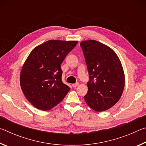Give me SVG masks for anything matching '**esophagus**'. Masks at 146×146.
Segmentation results:
<instances>
[{
	"instance_id": "34e87169",
	"label": "esophagus",
	"mask_w": 146,
	"mask_h": 146,
	"mask_svg": "<svg viewBox=\"0 0 146 146\" xmlns=\"http://www.w3.org/2000/svg\"><path fill=\"white\" fill-rule=\"evenodd\" d=\"M79 85V83L78 82H76L75 84H73L72 85V86L73 88H76V86H78Z\"/></svg>"
}]
</instances>
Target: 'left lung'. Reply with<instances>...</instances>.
I'll return each instance as SVG.
<instances>
[{
  "mask_svg": "<svg viewBox=\"0 0 146 146\" xmlns=\"http://www.w3.org/2000/svg\"><path fill=\"white\" fill-rule=\"evenodd\" d=\"M80 46L90 77L86 102L96 111L107 110L123 93L125 76L122 64L111 48L97 40L82 41Z\"/></svg>",
  "mask_w": 146,
  "mask_h": 146,
  "instance_id": "1",
  "label": "left lung"
}]
</instances>
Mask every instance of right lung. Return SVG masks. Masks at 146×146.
I'll return each instance as SVG.
<instances>
[{
    "instance_id": "right-lung-1",
    "label": "right lung",
    "mask_w": 146,
    "mask_h": 146,
    "mask_svg": "<svg viewBox=\"0 0 146 146\" xmlns=\"http://www.w3.org/2000/svg\"><path fill=\"white\" fill-rule=\"evenodd\" d=\"M77 43L50 40L31 51L22 68L20 84L24 95L35 108L49 110L70 90L62 81L60 64Z\"/></svg>"
}]
</instances>
